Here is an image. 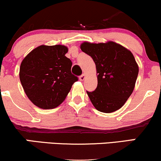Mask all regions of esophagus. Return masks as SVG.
<instances>
[{"label": "esophagus", "instance_id": "1", "mask_svg": "<svg viewBox=\"0 0 161 161\" xmlns=\"http://www.w3.org/2000/svg\"><path fill=\"white\" fill-rule=\"evenodd\" d=\"M85 78H86V75H85L84 73H83V74L81 75L80 76H79V79H80L81 81H83V80H84Z\"/></svg>", "mask_w": 161, "mask_h": 161}]
</instances>
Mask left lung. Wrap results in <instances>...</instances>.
<instances>
[{
    "mask_svg": "<svg viewBox=\"0 0 161 161\" xmlns=\"http://www.w3.org/2000/svg\"><path fill=\"white\" fill-rule=\"evenodd\" d=\"M81 49L90 55L96 65L97 87L87 92L98 111L110 113L124 106L133 93L139 67L130 51L116 42H85Z\"/></svg>",
    "mask_w": 161,
    "mask_h": 161,
    "instance_id": "8db88e82",
    "label": "left lung"
}]
</instances>
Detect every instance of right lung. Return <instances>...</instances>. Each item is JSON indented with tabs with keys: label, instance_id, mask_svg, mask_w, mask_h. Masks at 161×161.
I'll return each instance as SVG.
<instances>
[{
	"label": "right lung",
	"instance_id": "right-lung-1",
	"mask_svg": "<svg viewBox=\"0 0 161 161\" xmlns=\"http://www.w3.org/2000/svg\"><path fill=\"white\" fill-rule=\"evenodd\" d=\"M62 45L40 46L23 59L19 78L29 100L44 109L60 105L78 77L71 73L72 61Z\"/></svg>",
	"mask_w": 161,
	"mask_h": 161
}]
</instances>
